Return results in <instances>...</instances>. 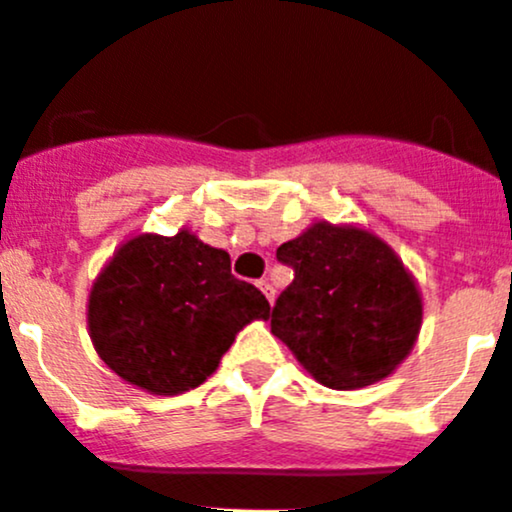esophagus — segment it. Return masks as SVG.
I'll use <instances>...</instances> for the list:
<instances>
[{"label":"esophagus","instance_id":"1","mask_svg":"<svg viewBox=\"0 0 512 512\" xmlns=\"http://www.w3.org/2000/svg\"><path fill=\"white\" fill-rule=\"evenodd\" d=\"M256 286L261 288V291H263V296L268 298V303H273V298H276V291H273V286H271V283H268L266 278H261V281H256Z\"/></svg>","mask_w":512,"mask_h":512}]
</instances>
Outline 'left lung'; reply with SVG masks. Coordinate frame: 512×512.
<instances>
[{
	"label": "left lung",
	"instance_id": "8db88e82",
	"mask_svg": "<svg viewBox=\"0 0 512 512\" xmlns=\"http://www.w3.org/2000/svg\"><path fill=\"white\" fill-rule=\"evenodd\" d=\"M276 258L293 281L271 308V333L323 386H371L411 353L421 293L381 239L321 221L278 246Z\"/></svg>",
	"mask_w": 512,
	"mask_h": 512
}]
</instances>
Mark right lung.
Returning a JSON list of instances; mask_svg holds the SVG:
<instances>
[{"instance_id": "add662e5", "label": "right lung", "mask_w": 512, "mask_h": 512, "mask_svg": "<svg viewBox=\"0 0 512 512\" xmlns=\"http://www.w3.org/2000/svg\"><path fill=\"white\" fill-rule=\"evenodd\" d=\"M271 306L231 273L226 251L189 231L126 241L96 278L89 333L101 361L156 396L201 386L254 318Z\"/></svg>"}]
</instances>
